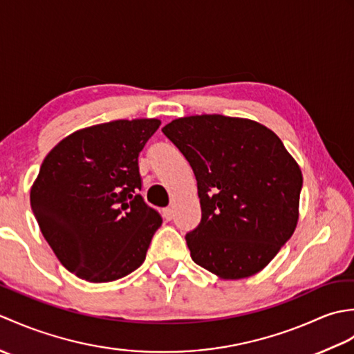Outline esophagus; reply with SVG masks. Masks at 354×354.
I'll list each match as a JSON object with an SVG mask.
<instances>
[{
  "instance_id": "esophagus-1",
  "label": "esophagus",
  "mask_w": 354,
  "mask_h": 354,
  "mask_svg": "<svg viewBox=\"0 0 354 354\" xmlns=\"http://www.w3.org/2000/svg\"><path fill=\"white\" fill-rule=\"evenodd\" d=\"M162 216H164V219L165 221H171L173 219V208H164L162 209Z\"/></svg>"
}]
</instances>
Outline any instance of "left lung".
<instances>
[{
    "mask_svg": "<svg viewBox=\"0 0 354 354\" xmlns=\"http://www.w3.org/2000/svg\"><path fill=\"white\" fill-rule=\"evenodd\" d=\"M162 132L198 181L202 219L185 236L193 261L223 280L260 272L297 228V161L272 131L248 118L190 115Z\"/></svg>",
    "mask_w": 354,
    "mask_h": 354,
    "instance_id": "obj_1",
    "label": "left lung"
}]
</instances>
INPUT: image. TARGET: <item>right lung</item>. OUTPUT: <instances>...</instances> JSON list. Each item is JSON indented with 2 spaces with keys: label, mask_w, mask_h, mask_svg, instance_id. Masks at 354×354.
Here are the masks:
<instances>
[{
  "label": "right lung",
  "mask_w": 354,
  "mask_h": 354,
  "mask_svg": "<svg viewBox=\"0 0 354 354\" xmlns=\"http://www.w3.org/2000/svg\"><path fill=\"white\" fill-rule=\"evenodd\" d=\"M160 124L135 118L89 126L45 156L30 204L53 252L79 278L114 281L145 261L162 219L138 194V155Z\"/></svg>",
  "instance_id": "add662e5"
}]
</instances>
